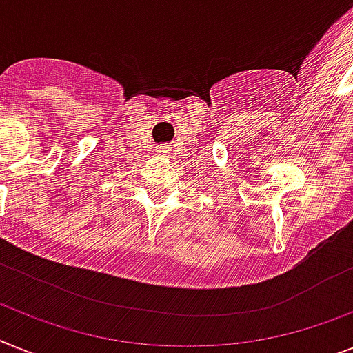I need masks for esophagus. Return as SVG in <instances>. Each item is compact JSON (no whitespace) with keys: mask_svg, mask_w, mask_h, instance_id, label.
Here are the masks:
<instances>
[{"mask_svg":"<svg viewBox=\"0 0 353 353\" xmlns=\"http://www.w3.org/2000/svg\"><path fill=\"white\" fill-rule=\"evenodd\" d=\"M160 153H162V151H160Z\"/></svg>","mask_w":353,"mask_h":353,"instance_id":"obj_1","label":"esophagus"}]
</instances>
